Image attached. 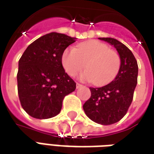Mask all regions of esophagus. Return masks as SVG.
Segmentation results:
<instances>
[{
  "label": "esophagus",
  "mask_w": 154,
  "mask_h": 154,
  "mask_svg": "<svg viewBox=\"0 0 154 154\" xmlns=\"http://www.w3.org/2000/svg\"><path fill=\"white\" fill-rule=\"evenodd\" d=\"M82 86H83V85H81V84H79V83H76V88H77V89H79V88L82 87Z\"/></svg>",
  "instance_id": "esophagus-1"
}]
</instances>
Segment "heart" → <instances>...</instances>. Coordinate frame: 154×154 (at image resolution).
I'll return each instance as SVG.
<instances>
[{
	"label": "heart",
	"mask_w": 154,
	"mask_h": 154,
	"mask_svg": "<svg viewBox=\"0 0 154 154\" xmlns=\"http://www.w3.org/2000/svg\"><path fill=\"white\" fill-rule=\"evenodd\" d=\"M62 63L70 76H75L85 68L80 75L84 80L93 81L101 85L111 81L118 74L122 64L119 54L106 43L90 41L78 44L75 48H68L63 51Z\"/></svg>",
	"instance_id": "heart-1"
}]
</instances>
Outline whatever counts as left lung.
Wrapping results in <instances>:
<instances>
[{
    "instance_id": "1",
    "label": "left lung",
    "mask_w": 154,
    "mask_h": 154,
    "mask_svg": "<svg viewBox=\"0 0 154 154\" xmlns=\"http://www.w3.org/2000/svg\"><path fill=\"white\" fill-rule=\"evenodd\" d=\"M115 47L119 53L122 64L116 78L111 83L99 88H90L91 95L84 104L88 117L101 125L119 122L127 114L131 106L137 84L138 66L132 51L118 40L99 38Z\"/></svg>"
}]
</instances>
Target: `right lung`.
Segmentation results:
<instances>
[{
	"instance_id": "obj_1",
	"label": "right lung",
	"mask_w": 154,
	"mask_h": 154,
	"mask_svg": "<svg viewBox=\"0 0 154 154\" xmlns=\"http://www.w3.org/2000/svg\"><path fill=\"white\" fill-rule=\"evenodd\" d=\"M75 42V38L50 32L31 43L19 59V100L31 116L48 119L57 116L64 96L75 90L76 84L62 64L63 51Z\"/></svg>"
}]
</instances>
